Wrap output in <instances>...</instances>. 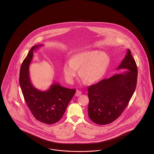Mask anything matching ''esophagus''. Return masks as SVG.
Returning <instances> with one entry per match:
<instances>
[{
  "label": "esophagus",
  "mask_w": 154,
  "mask_h": 154,
  "mask_svg": "<svg viewBox=\"0 0 154 154\" xmlns=\"http://www.w3.org/2000/svg\"><path fill=\"white\" fill-rule=\"evenodd\" d=\"M81 94V92L80 91L77 90V91H76V92H75V96H79Z\"/></svg>",
  "instance_id": "1"
}]
</instances>
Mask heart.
<instances>
[{"instance_id":"obj_1","label":"heart","mask_w":154,"mask_h":154,"mask_svg":"<svg viewBox=\"0 0 154 154\" xmlns=\"http://www.w3.org/2000/svg\"><path fill=\"white\" fill-rule=\"evenodd\" d=\"M110 59L104 52L87 51L73 55L70 61H67L63 66L64 77L69 83H73L79 69V75L82 80L88 84L97 82L105 73L109 64Z\"/></svg>"}]
</instances>
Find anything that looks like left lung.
Listing matches in <instances>:
<instances>
[{
    "label": "left lung",
    "instance_id": "1",
    "mask_svg": "<svg viewBox=\"0 0 154 154\" xmlns=\"http://www.w3.org/2000/svg\"><path fill=\"white\" fill-rule=\"evenodd\" d=\"M119 69L126 70L88 87V116L97 124H109L117 119L135 91L137 67L129 49L117 69Z\"/></svg>",
    "mask_w": 154,
    "mask_h": 154
}]
</instances>
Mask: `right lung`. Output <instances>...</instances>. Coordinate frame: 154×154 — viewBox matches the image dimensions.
<instances>
[{
  "instance_id": "right-lung-1",
  "label": "right lung",
  "mask_w": 154,
  "mask_h": 154,
  "mask_svg": "<svg viewBox=\"0 0 154 154\" xmlns=\"http://www.w3.org/2000/svg\"><path fill=\"white\" fill-rule=\"evenodd\" d=\"M43 44L33 46L22 62L20 73V84L24 99L30 111L38 121L54 124L60 119L67 106L75 93V89H69L54 82L48 90L40 91L32 84L29 66L33 52Z\"/></svg>"
}]
</instances>
